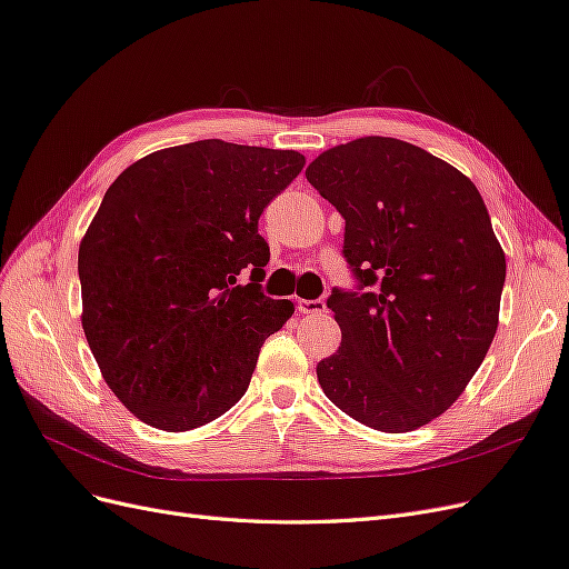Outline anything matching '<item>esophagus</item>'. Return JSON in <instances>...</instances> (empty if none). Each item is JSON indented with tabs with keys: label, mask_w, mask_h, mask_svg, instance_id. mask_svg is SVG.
<instances>
[{
	"label": "esophagus",
	"mask_w": 569,
	"mask_h": 569,
	"mask_svg": "<svg viewBox=\"0 0 569 569\" xmlns=\"http://www.w3.org/2000/svg\"><path fill=\"white\" fill-rule=\"evenodd\" d=\"M297 308H299L301 313H306V316H320V313L327 311V306H325L322 299H313V301L299 299V301H297Z\"/></svg>",
	"instance_id": "34e87169"
}]
</instances>
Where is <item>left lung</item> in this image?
<instances>
[{"label":"left lung","instance_id":"8db88e82","mask_svg":"<svg viewBox=\"0 0 569 569\" xmlns=\"http://www.w3.org/2000/svg\"><path fill=\"white\" fill-rule=\"evenodd\" d=\"M306 178L347 220L343 256L366 291L335 289L341 347L318 363L339 410L412 432L449 410L485 360L506 253L470 178L393 137L322 151Z\"/></svg>","mask_w":569,"mask_h":569}]
</instances>
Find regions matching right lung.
<instances>
[{"instance_id": "right-lung-1", "label": "right lung", "mask_w": 569, "mask_h": 569, "mask_svg": "<svg viewBox=\"0 0 569 569\" xmlns=\"http://www.w3.org/2000/svg\"><path fill=\"white\" fill-rule=\"evenodd\" d=\"M303 163L201 140L149 153L107 189L78 253L82 330L134 418L187 432L244 396L263 341L295 313L258 284L270 258L258 218Z\"/></svg>"}]
</instances>
